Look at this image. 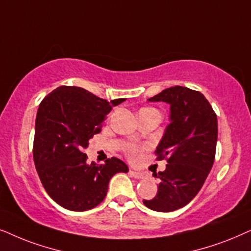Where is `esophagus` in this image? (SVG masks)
<instances>
[{"mask_svg":"<svg viewBox=\"0 0 251 251\" xmlns=\"http://www.w3.org/2000/svg\"><path fill=\"white\" fill-rule=\"evenodd\" d=\"M129 175H131L133 178H135V179H148V175H147V173L129 171Z\"/></svg>","mask_w":251,"mask_h":251,"instance_id":"1","label":"esophagus"}]
</instances>
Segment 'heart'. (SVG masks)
Segmentation results:
<instances>
[{"instance_id":"b5f03b06","label":"heart","mask_w":251,"mask_h":251,"mask_svg":"<svg viewBox=\"0 0 251 251\" xmlns=\"http://www.w3.org/2000/svg\"><path fill=\"white\" fill-rule=\"evenodd\" d=\"M136 153H138V149L135 147H128L127 149V155L131 157V158H135Z\"/></svg>"}]
</instances>
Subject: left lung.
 <instances>
[{
  "label": "left lung",
  "instance_id": "obj_1",
  "mask_svg": "<svg viewBox=\"0 0 251 251\" xmlns=\"http://www.w3.org/2000/svg\"><path fill=\"white\" fill-rule=\"evenodd\" d=\"M148 101L170 104V124L155 151L158 159L166 158L168 165L156 175L157 195L143 203L153 211H175L198 195L212 168L217 115L202 93L182 86L166 88Z\"/></svg>",
  "mask_w": 251,
  "mask_h": 251
}]
</instances>
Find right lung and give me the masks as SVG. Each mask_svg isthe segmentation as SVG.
<instances>
[{
  "mask_svg": "<svg viewBox=\"0 0 251 251\" xmlns=\"http://www.w3.org/2000/svg\"><path fill=\"white\" fill-rule=\"evenodd\" d=\"M125 99L108 102L75 86H61L40 103L33 158L48 195L63 208L86 211L104 200L110 179L128 172L123 160L87 164L89 139L101 132L105 116Z\"/></svg>",
  "mask_w": 251,
  "mask_h": 251,
  "instance_id": "obj_1",
  "label": "right lung"
}]
</instances>
